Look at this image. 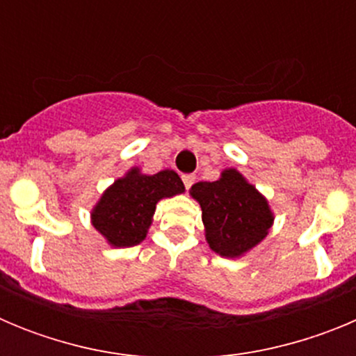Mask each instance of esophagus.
Segmentation results:
<instances>
[{
  "label": "esophagus",
  "mask_w": 356,
  "mask_h": 356,
  "mask_svg": "<svg viewBox=\"0 0 356 356\" xmlns=\"http://www.w3.org/2000/svg\"><path fill=\"white\" fill-rule=\"evenodd\" d=\"M181 180H184L185 188H191L194 185V181H196V176H194V175H184V176H181Z\"/></svg>",
  "instance_id": "esophagus-1"
}]
</instances>
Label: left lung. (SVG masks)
Here are the masks:
<instances>
[{"label":"left lung","instance_id":"left-lung-1","mask_svg":"<svg viewBox=\"0 0 356 356\" xmlns=\"http://www.w3.org/2000/svg\"><path fill=\"white\" fill-rule=\"evenodd\" d=\"M201 207L210 250L222 259H241L269 235L275 213L267 197L235 168L216 181H197L188 191Z\"/></svg>","mask_w":356,"mask_h":356}]
</instances>
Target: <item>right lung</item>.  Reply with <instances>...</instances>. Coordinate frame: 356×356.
Wrapping results in <instances>:
<instances>
[{
  "mask_svg": "<svg viewBox=\"0 0 356 356\" xmlns=\"http://www.w3.org/2000/svg\"><path fill=\"white\" fill-rule=\"evenodd\" d=\"M184 193V181L171 169L144 175L131 168L103 191L90 210V225L110 248L137 246L146 238L156 203Z\"/></svg>",
  "mask_w": 356,
  "mask_h": 356,
  "instance_id": "add662e5",
  "label": "right lung"
}]
</instances>
